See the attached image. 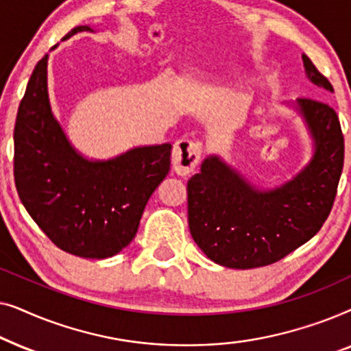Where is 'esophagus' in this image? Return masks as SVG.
I'll list each match as a JSON object with an SVG mask.
<instances>
[{
	"label": "esophagus",
	"instance_id": "1",
	"mask_svg": "<svg viewBox=\"0 0 351 351\" xmlns=\"http://www.w3.org/2000/svg\"><path fill=\"white\" fill-rule=\"evenodd\" d=\"M203 145L198 141H190V138H180L174 143L171 153L172 169L179 176H186L195 171L198 166Z\"/></svg>",
	"mask_w": 351,
	"mask_h": 351
}]
</instances>
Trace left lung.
Listing matches in <instances>:
<instances>
[{
    "mask_svg": "<svg viewBox=\"0 0 351 351\" xmlns=\"http://www.w3.org/2000/svg\"><path fill=\"white\" fill-rule=\"evenodd\" d=\"M311 83L334 93L308 57ZM315 142L311 161L280 189L256 190L219 156L206 158L186 184L189 227L198 247L219 265L256 268L275 263L319 232L334 206L343 167L337 113L318 99H297Z\"/></svg>",
    "mask_w": 351,
    "mask_h": 351,
    "instance_id": "1",
    "label": "left lung"
}]
</instances>
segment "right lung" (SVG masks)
Wrapping results in <instances>:
<instances>
[{"label": "right lung", "instance_id": "obj_1", "mask_svg": "<svg viewBox=\"0 0 351 351\" xmlns=\"http://www.w3.org/2000/svg\"><path fill=\"white\" fill-rule=\"evenodd\" d=\"M78 32L93 28L75 27L65 38ZM171 148L137 147L107 161L81 156L51 112L46 54L19 105L14 180L27 213L57 247L84 258H107L136 237L148 198L169 172Z\"/></svg>", "mask_w": 351, "mask_h": 351}]
</instances>
